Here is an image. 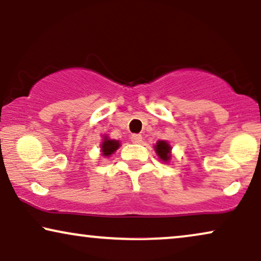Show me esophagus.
<instances>
[{"instance_id": "esophagus-1", "label": "esophagus", "mask_w": 261, "mask_h": 261, "mask_svg": "<svg viewBox=\"0 0 261 261\" xmlns=\"http://www.w3.org/2000/svg\"><path fill=\"white\" fill-rule=\"evenodd\" d=\"M130 140H132V142H134V144H140V142L142 141L141 134H133L130 137Z\"/></svg>"}]
</instances>
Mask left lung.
<instances>
[{"label": "left lung", "instance_id": "obj_1", "mask_svg": "<svg viewBox=\"0 0 261 261\" xmlns=\"http://www.w3.org/2000/svg\"><path fill=\"white\" fill-rule=\"evenodd\" d=\"M154 151L156 155L159 156V159L165 164H169L171 159H172V153H171L172 147H171V145L166 140H159L156 142L154 145Z\"/></svg>", "mask_w": 261, "mask_h": 261}]
</instances>
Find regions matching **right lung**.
<instances>
[{
	"label": "right lung",
	"mask_w": 261,
	"mask_h": 261,
	"mask_svg": "<svg viewBox=\"0 0 261 261\" xmlns=\"http://www.w3.org/2000/svg\"><path fill=\"white\" fill-rule=\"evenodd\" d=\"M121 146L119 140H115V139H110L108 135H105L102 139L101 144V153L103 156H107L109 158L110 155L114 154L116 152V149Z\"/></svg>",
	"instance_id": "right-lung-1"
}]
</instances>
